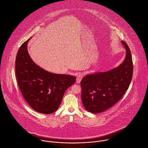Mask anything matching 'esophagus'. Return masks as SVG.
Masks as SVG:
<instances>
[{
    "mask_svg": "<svg viewBox=\"0 0 148 148\" xmlns=\"http://www.w3.org/2000/svg\"><path fill=\"white\" fill-rule=\"evenodd\" d=\"M83 78V75L82 74H79L77 76V79H76V82L77 84H79L82 78Z\"/></svg>",
    "mask_w": 148,
    "mask_h": 148,
    "instance_id": "34e87169",
    "label": "esophagus"
}]
</instances>
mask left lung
Returning a JSON list of instances; mask_svg holds the SVG:
<instances>
[{
    "label": "left lung",
    "instance_id": "obj_1",
    "mask_svg": "<svg viewBox=\"0 0 148 148\" xmlns=\"http://www.w3.org/2000/svg\"><path fill=\"white\" fill-rule=\"evenodd\" d=\"M121 42L126 49L123 63L111 70L88 74L81 81L82 103L91 113H100L112 107L129 87L133 72L131 51L125 42Z\"/></svg>",
    "mask_w": 148,
    "mask_h": 148
}]
</instances>
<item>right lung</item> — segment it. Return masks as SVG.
<instances>
[{
	"label": "right lung",
	"mask_w": 148,
	"mask_h": 148,
	"mask_svg": "<svg viewBox=\"0 0 148 148\" xmlns=\"http://www.w3.org/2000/svg\"><path fill=\"white\" fill-rule=\"evenodd\" d=\"M30 38L22 44L16 56L17 82L23 98L34 110L50 114L58 110L64 92L75 83L76 77L53 74L36 64L27 52Z\"/></svg>",
	"instance_id": "1"
}]
</instances>
